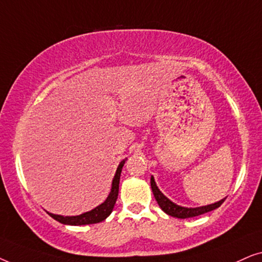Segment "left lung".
<instances>
[{
  "instance_id": "obj_1",
  "label": "left lung",
  "mask_w": 262,
  "mask_h": 262,
  "mask_svg": "<svg viewBox=\"0 0 262 262\" xmlns=\"http://www.w3.org/2000/svg\"><path fill=\"white\" fill-rule=\"evenodd\" d=\"M150 184H151L154 196H155L156 202L160 205L161 209H162L167 214H169V216L182 218V220H184V218H191V217L199 216V214L210 212V211L220 207L225 200V198H224V199L220 200V202H217L214 204H210V205H206V206L184 207V206H180V205H177V204H174L171 200L168 199L167 196L160 191L159 187L156 186L155 180H154V177H151V179H150Z\"/></svg>"
}]
</instances>
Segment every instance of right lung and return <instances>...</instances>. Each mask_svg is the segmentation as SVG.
<instances>
[{
  "label": "right lung",
  "mask_w": 262,
  "mask_h": 262,
  "mask_svg": "<svg viewBox=\"0 0 262 262\" xmlns=\"http://www.w3.org/2000/svg\"><path fill=\"white\" fill-rule=\"evenodd\" d=\"M125 161L126 160L121 161L119 166H118L116 175H114L113 181H112V188H111L108 196H107L106 200L101 204V205L96 206L95 209L88 211V212L78 214V216H60V214H53L50 212L48 213L53 218V220L58 221L59 223L62 224H68V225L94 224V223H100V222L105 221L106 218L110 216L111 212L113 211L114 205H116L118 192H119L120 174H121V169H123Z\"/></svg>",
  "instance_id": "1"
}]
</instances>
